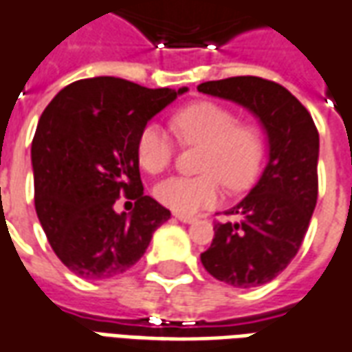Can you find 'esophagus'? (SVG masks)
Instances as JSON below:
<instances>
[{"instance_id":"obj_1","label":"esophagus","mask_w":352,"mask_h":352,"mask_svg":"<svg viewBox=\"0 0 352 352\" xmlns=\"http://www.w3.org/2000/svg\"><path fill=\"white\" fill-rule=\"evenodd\" d=\"M175 217L179 219V221H183V223H194V221H196L194 215H184V213H175Z\"/></svg>"}]
</instances>
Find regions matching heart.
Wrapping results in <instances>:
<instances>
[{"label":"heart","mask_w":352,"mask_h":352,"mask_svg":"<svg viewBox=\"0 0 352 352\" xmlns=\"http://www.w3.org/2000/svg\"><path fill=\"white\" fill-rule=\"evenodd\" d=\"M177 139L188 146H201L198 177H171L154 188L156 200L179 213H194L217 204L223 183L230 190H244L259 175L265 158V135L252 122H238L230 108L198 100L179 108L171 116ZM137 162L152 175L169 168L175 142L162 127L144 125L137 137Z\"/></svg>","instance_id":"heart-1"}]
</instances>
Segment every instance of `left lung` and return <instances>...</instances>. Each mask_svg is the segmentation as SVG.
I'll return each mask as SVG.
<instances>
[{
  "label": "left lung",
  "instance_id": "left-lung-1",
  "mask_svg": "<svg viewBox=\"0 0 352 352\" xmlns=\"http://www.w3.org/2000/svg\"><path fill=\"white\" fill-rule=\"evenodd\" d=\"M200 93L234 100L261 120L269 135V164L252 192L215 221L201 253L213 278L257 287L276 278L296 257L318 198V129L309 110L280 83L236 76L198 85Z\"/></svg>",
  "mask_w": 352,
  "mask_h": 352
}]
</instances>
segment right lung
I'll return each instance as SVG.
<instances>
[{
  "mask_svg": "<svg viewBox=\"0 0 352 352\" xmlns=\"http://www.w3.org/2000/svg\"><path fill=\"white\" fill-rule=\"evenodd\" d=\"M183 89H148L122 78L70 83L39 118L32 141L34 201L56 257L87 280L118 276L141 259L169 210L142 194L141 129ZM120 195L131 214L113 210Z\"/></svg>",
  "mask_w": 352,
  "mask_h": 352,
  "instance_id": "right-lung-1",
  "label": "right lung"
}]
</instances>
